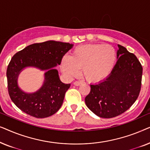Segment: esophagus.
<instances>
[{"mask_svg":"<svg viewBox=\"0 0 150 150\" xmlns=\"http://www.w3.org/2000/svg\"><path fill=\"white\" fill-rule=\"evenodd\" d=\"M74 85L76 86H79V85H82V82L81 81H76L74 83Z\"/></svg>","mask_w":150,"mask_h":150,"instance_id":"1","label":"esophagus"}]
</instances>
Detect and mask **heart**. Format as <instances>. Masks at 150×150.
Here are the masks:
<instances>
[{
	"label": "heart",
	"mask_w": 150,
	"mask_h": 150,
	"mask_svg": "<svg viewBox=\"0 0 150 150\" xmlns=\"http://www.w3.org/2000/svg\"><path fill=\"white\" fill-rule=\"evenodd\" d=\"M116 60L115 49L110 45L87 44L76 48L69 57H63L60 66L69 79L79 74L81 68L88 81L98 83L111 73Z\"/></svg>",
	"instance_id": "obj_1"
}]
</instances>
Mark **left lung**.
I'll return each mask as SVG.
<instances>
[{
    "label": "left lung",
    "instance_id": "8db88e82",
    "mask_svg": "<svg viewBox=\"0 0 150 150\" xmlns=\"http://www.w3.org/2000/svg\"><path fill=\"white\" fill-rule=\"evenodd\" d=\"M118 59L113 69L104 81L90 85L86 105L102 118H112L126 111L136 101L141 87L143 67L138 59L118 44Z\"/></svg>",
    "mask_w": 150,
    "mask_h": 150
}]
</instances>
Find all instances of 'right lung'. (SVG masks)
Returning a JSON list of instances; mask_svg holds the SVG:
<instances>
[{"label": "right lung", "instance_id": "obj_1", "mask_svg": "<svg viewBox=\"0 0 150 150\" xmlns=\"http://www.w3.org/2000/svg\"><path fill=\"white\" fill-rule=\"evenodd\" d=\"M73 46L49 40L29 45L13 55L7 69V86L10 98L18 108L36 118L48 117L58 111L70 84L61 81L55 67L61 64L63 57ZM28 67L46 71L44 84L34 93L24 92L17 84L20 72Z\"/></svg>", "mask_w": 150, "mask_h": 150}]
</instances>
